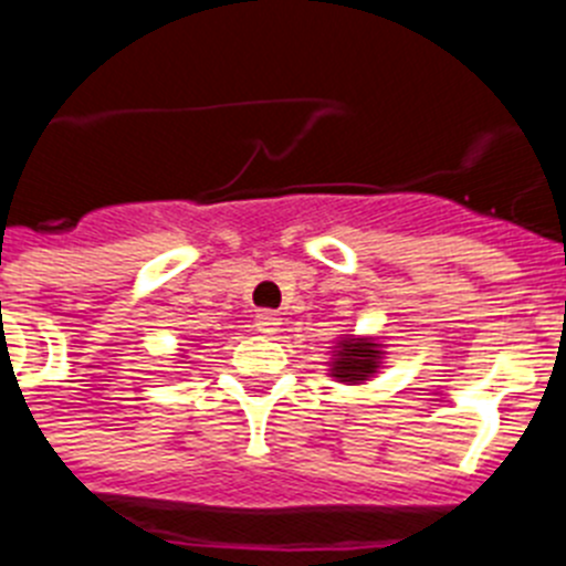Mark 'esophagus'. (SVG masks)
I'll return each instance as SVG.
<instances>
[{
  "label": "esophagus",
  "mask_w": 566,
  "mask_h": 566,
  "mask_svg": "<svg viewBox=\"0 0 566 566\" xmlns=\"http://www.w3.org/2000/svg\"><path fill=\"white\" fill-rule=\"evenodd\" d=\"M254 328H258L260 334L272 337V334H277V328H280V317L274 312H260L258 317H254Z\"/></svg>",
  "instance_id": "1"
}]
</instances>
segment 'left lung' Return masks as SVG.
<instances>
[{
    "label": "left lung",
    "instance_id": "left-lung-1",
    "mask_svg": "<svg viewBox=\"0 0 566 566\" xmlns=\"http://www.w3.org/2000/svg\"><path fill=\"white\" fill-rule=\"evenodd\" d=\"M337 359H334L332 377H337L339 382H363V379L371 377L377 371V343L371 339H354L345 337L337 345Z\"/></svg>",
    "mask_w": 566,
    "mask_h": 566
}]
</instances>
